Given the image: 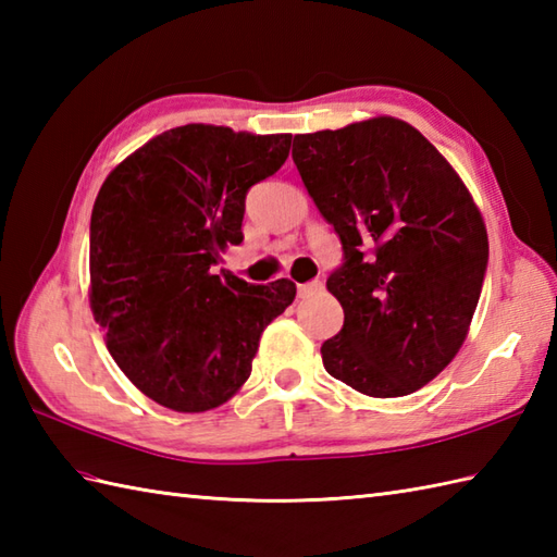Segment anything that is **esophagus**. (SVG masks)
Masks as SVG:
<instances>
[{
	"mask_svg": "<svg viewBox=\"0 0 557 557\" xmlns=\"http://www.w3.org/2000/svg\"><path fill=\"white\" fill-rule=\"evenodd\" d=\"M321 289H323V282L313 280V282H306V285H299L297 294H299V299H306V297H313V294L321 292Z\"/></svg>",
	"mask_w": 557,
	"mask_h": 557,
	"instance_id": "esophagus-1",
	"label": "esophagus"
}]
</instances>
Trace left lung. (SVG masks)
<instances>
[{
  "label": "left lung",
  "instance_id": "left-lung-1",
  "mask_svg": "<svg viewBox=\"0 0 557 557\" xmlns=\"http://www.w3.org/2000/svg\"><path fill=\"white\" fill-rule=\"evenodd\" d=\"M292 158L345 251L327 277L345 325L323 342L325 371L369 397L417 393L465 345L481 297L488 234L474 198L395 116L294 136Z\"/></svg>",
  "mask_w": 557,
  "mask_h": 557
}]
</instances>
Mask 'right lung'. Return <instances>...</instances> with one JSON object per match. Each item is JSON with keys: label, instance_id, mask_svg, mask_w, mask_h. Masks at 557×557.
Here are the masks:
<instances>
[{"label": "right lung", "instance_id": "add662e5", "mask_svg": "<svg viewBox=\"0 0 557 557\" xmlns=\"http://www.w3.org/2000/svg\"><path fill=\"white\" fill-rule=\"evenodd\" d=\"M292 136L170 128L108 174L90 218V309L112 359L158 405L198 413L251 375L263 330L297 285H248L220 256L244 242L246 191L275 174Z\"/></svg>", "mask_w": 557, "mask_h": 557}]
</instances>
